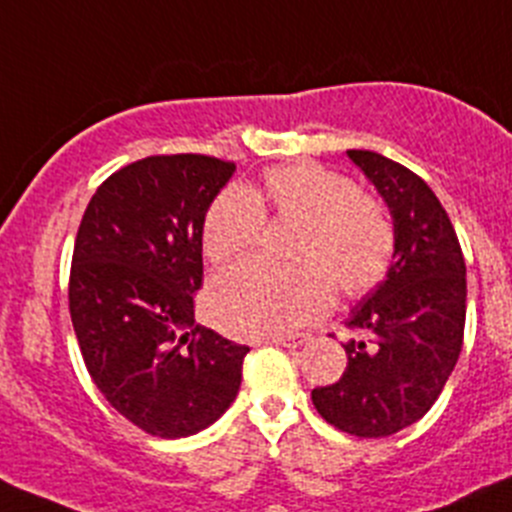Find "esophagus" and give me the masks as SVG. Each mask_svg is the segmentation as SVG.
<instances>
[{
	"label": "esophagus",
	"instance_id": "obj_1",
	"mask_svg": "<svg viewBox=\"0 0 512 512\" xmlns=\"http://www.w3.org/2000/svg\"><path fill=\"white\" fill-rule=\"evenodd\" d=\"M304 342H306V337H274L271 339V344H279V347H286V349H296V347H301Z\"/></svg>",
	"mask_w": 512,
	"mask_h": 512
}]
</instances>
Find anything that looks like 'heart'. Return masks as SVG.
I'll return each mask as SVG.
<instances>
[{
	"label": "heart",
	"mask_w": 512,
	"mask_h": 512,
	"mask_svg": "<svg viewBox=\"0 0 512 512\" xmlns=\"http://www.w3.org/2000/svg\"><path fill=\"white\" fill-rule=\"evenodd\" d=\"M266 216L301 226L291 248L299 266L246 261L211 281L208 314L233 337L296 332L332 306V281L354 299L372 291L392 264L394 226L382 203L357 191L344 173L311 160L266 170L256 191L231 186L218 193L203 218L206 259L221 266L251 251Z\"/></svg>",
	"instance_id": "1"
}]
</instances>
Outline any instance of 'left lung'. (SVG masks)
Here are the masks:
<instances>
[{"instance_id":"left-lung-1","label":"left lung","mask_w":512,"mask_h":512,"mask_svg":"<svg viewBox=\"0 0 512 512\" xmlns=\"http://www.w3.org/2000/svg\"><path fill=\"white\" fill-rule=\"evenodd\" d=\"M387 203L394 256L387 279L349 314L362 339L344 344L347 369L311 389L337 430L387 437L427 415L455 369L465 334V259L450 216L425 180L372 150H347Z\"/></svg>"}]
</instances>
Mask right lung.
<instances>
[{
  "label": "right lung",
  "mask_w": 512,
  "mask_h": 512,
  "mask_svg": "<svg viewBox=\"0 0 512 512\" xmlns=\"http://www.w3.org/2000/svg\"><path fill=\"white\" fill-rule=\"evenodd\" d=\"M236 165L150 155L90 198L75 238L70 316L82 359L128 422L163 440L206 430L231 407L248 347L196 324L203 218Z\"/></svg>",
  "instance_id": "obj_1"
}]
</instances>
